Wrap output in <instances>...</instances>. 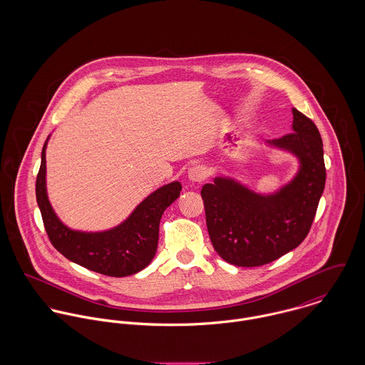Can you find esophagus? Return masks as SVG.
<instances>
[{
    "label": "esophagus",
    "instance_id": "obj_1",
    "mask_svg": "<svg viewBox=\"0 0 365 365\" xmlns=\"http://www.w3.org/2000/svg\"><path fill=\"white\" fill-rule=\"evenodd\" d=\"M187 177H188V181H190V182H192V184H201V182L207 178V168H205L204 165L195 164V165H192L191 168H188Z\"/></svg>",
    "mask_w": 365,
    "mask_h": 365
}]
</instances>
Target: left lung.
I'll list each match as a JSON object with an SVG mask.
<instances>
[{"mask_svg":"<svg viewBox=\"0 0 365 365\" xmlns=\"http://www.w3.org/2000/svg\"><path fill=\"white\" fill-rule=\"evenodd\" d=\"M292 132L265 145L291 153L299 168L272 194L232 177L202 187L209 237L216 253L237 267H259L298 247L309 233L326 182L323 143L312 120L292 108Z\"/></svg>","mask_w":365,"mask_h":365,"instance_id":"left-lung-1","label":"left lung"}]
</instances>
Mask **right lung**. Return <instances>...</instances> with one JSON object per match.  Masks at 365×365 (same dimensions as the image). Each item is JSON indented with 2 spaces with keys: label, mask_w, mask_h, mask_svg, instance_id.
I'll return each instance as SVG.
<instances>
[{
  "label": "right lung",
  "mask_w": 365,
  "mask_h": 365,
  "mask_svg": "<svg viewBox=\"0 0 365 365\" xmlns=\"http://www.w3.org/2000/svg\"><path fill=\"white\" fill-rule=\"evenodd\" d=\"M46 139L36 178V201L54 249L81 267L109 277H128L146 268L158 243L163 212L178 197L181 184L173 181L145 198L118 226L103 232H81L66 226L53 210L46 190Z\"/></svg>",
  "instance_id": "1"
}]
</instances>
